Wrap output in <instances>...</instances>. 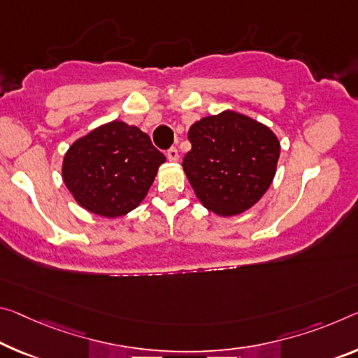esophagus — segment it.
Wrapping results in <instances>:
<instances>
[{"instance_id":"1","label":"esophagus","mask_w":358,"mask_h":358,"mask_svg":"<svg viewBox=\"0 0 358 358\" xmlns=\"http://www.w3.org/2000/svg\"><path fill=\"white\" fill-rule=\"evenodd\" d=\"M178 151H177V148H170L169 151H167V159L170 162H177L178 161Z\"/></svg>"}]
</instances>
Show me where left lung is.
I'll list each match as a JSON object with an SVG mask.
<instances>
[{
    "label": "left lung",
    "mask_w": 358,
    "mask_h": 358,
    "mask_svg": "<svg viewBox=\"0 0 358 358\" xmlns=\"http://www.w3.org/2000/svg\"><path fill=\"white\" fill-rule=\"evenodd\" d=\"M191 151L183 170L196 197L218 217L252 208L277 172L280 141L272 130L242 113L224 110L189 127Z\"/></svg>",
    "instance_id": "obj_1"
}]
</instances>
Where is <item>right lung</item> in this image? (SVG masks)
I'll list each match as a JSON object with an SVG mask.
<instances>
[{"instance_id": "1", "label": "right lung", "mask_w": 358, "mask_h": 358, "mask_svg": "<svg viewBox=\"0 0 358 358\" xmlns=\"http://www.w3.org/2000/svg\"><path fill=\"white\" fill-rule=\"evenodd\" d=\"M166 156L138 127L111 121L78 138L64 156L62 178L87 212L105 218L140 206Z\"/></svg>"}]
</instances>
